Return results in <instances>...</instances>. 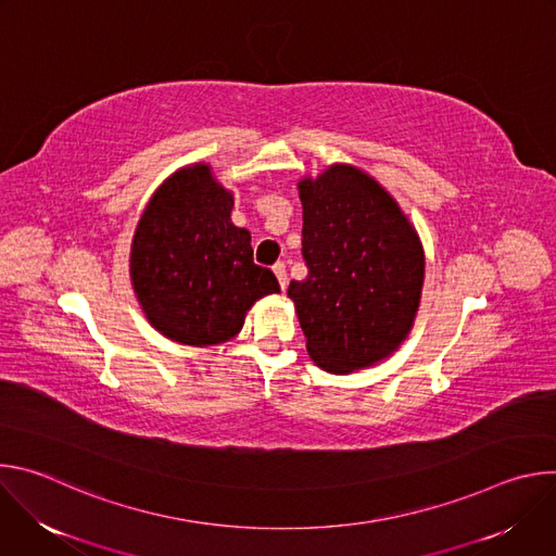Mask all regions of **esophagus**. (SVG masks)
I'll list each match as a JSON object with an SVG mask.
<instances>
[{
  "label": "esophagus",
  "mask_w": 556,
  "mask_h": 556,
  "mask_svg": "<svg viewBox=\"0 0 556 556\" xmlns=\"http://www.w3.org/2000/svg\"><path fill=\"white\" fill-rule=\"evenodd\" d=\"M273 273L277 275L281 290H286V288H288V270H286V264H283V262L275 264V266H273Z\"/></svg>",
  "instance_id": "34e87169"
}]
</instances>
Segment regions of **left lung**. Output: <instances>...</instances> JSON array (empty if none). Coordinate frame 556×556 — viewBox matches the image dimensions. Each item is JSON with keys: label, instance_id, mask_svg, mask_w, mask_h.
I'll use <instances>...</instances> for the list:
<instances>
[{"label": "left lung", "instance_id": "8db88e82", "mask_svg": "<svg viewBox=\"0 0 556 556\" xmlns=\"http://www.w3.org/2000/svg\"><path fill=\"white\" fill-rule=\"evenodd\" d=\"M296 189L309 275L290 281L288 296L305 350L330 374L374 367L414 330L425 283L420 235L361 167L334 163Z\"/></svg>", "mask_w": 556, "mask_h": 556}]
</instances>
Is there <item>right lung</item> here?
Wrapping results in <instances>:
<instances>
[{"instance_id":"right-lung-1","label":"right lung","mask_w":556,"mask_h":556,"mask_svg":"<svg viewBox=\"0 0 556 556\" xmlns=\"http://www.w3.org/2000/svg\"><path fill=\"white\" fill-rule=\"evenodd\" d=\"M232 202L211 165L193 163L153 191L136 224L134 294L151 328L176 343H226L260 299L281 292L277 277L253 262L251 232L230 222Z\"/></svg>"}]
</instances>
